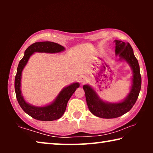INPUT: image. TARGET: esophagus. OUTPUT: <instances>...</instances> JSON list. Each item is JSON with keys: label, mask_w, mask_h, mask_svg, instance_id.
Segmentation results:
<instances>
[{"label": "esophagus", "mask_w": 153, "mask_h": 153, "mask_svg": "<svg viewBox=\"0 0 153 153\" xmlns=\"http://www.w3.org/2000/svg\"><path fill=\"white\" fill-rule=\"evenodd\" d=\"M79 81H80V82H82V83H85L87 81V78H86V77H81L79 78Z\"/></svg>", "instance_id": "obj_1"}]
</instances>
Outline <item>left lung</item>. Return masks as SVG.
I'll use <instances>...</instances> for the list:
<instances>
[{"label":"left lung","mask_w":153,"mask_h":153,"mask_svg":"<svg viewBox=\"0 0 153 153\" xmlns=\"http://www.w3.org/2000/svg\"><path fill=\"white\" fill-rule=\"evenodd\" d=\"M114 42L115 43V55L119 56V61H126L132 70L131 86L128 94L120 102H109L100 98L90 85L83 86L90 111L97 117L104 119L119 117L128 113L136 103L141 89L140 66L131 45L121 40H115Z\"/></svg>","instance_id":"8db88e82"}]
</instances>
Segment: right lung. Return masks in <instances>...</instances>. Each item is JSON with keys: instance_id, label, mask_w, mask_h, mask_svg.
Segmentation results:
<instances>
[{"instance_id": "1", "label": "right lung", "mask_w": 153, "mask_h": 153, "mask_svg": "<svg viewBox=\"0 0 153 153\" xmlns=\"http://www.w3.org/2000/svg\"><path fill=\"white\" fill-rule=\"evenodd\" d=\"M65 50L64 46L53 42H35L30 45L24 53V57L19 61L15 78V91L17 101L23 110L33 119L40 121H53L61 118L65 111L67 102L77 88L78 82H74L62 89L55 99L50 104L37 107L28 103L25 100L21 90L22 71L33 53H59Z\"/></svg>"}]
</instances>
